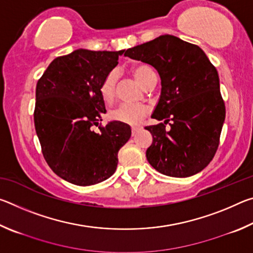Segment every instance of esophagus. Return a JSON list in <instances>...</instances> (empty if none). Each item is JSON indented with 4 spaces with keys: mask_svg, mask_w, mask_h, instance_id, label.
<instances>
[{
    "mask_svg": "<svg viewBox=\"0 0 253 253\" xmlns=\"http://www.w3.org/2000/svg\"><path fill=\"white\" fill-rule=\"evenodd\" d=\"M140 129H142V128H140V127H131V135L132 136L137 135L140 131Z\"/></svg>",
    "mask_w": 253,
    "mask_h": 253,
    "instance_id": "obj_1",
    "label": "esophagus"
}]
</instances>
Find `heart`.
Wrapping results in <instances>:
<instances>
[{"label":"heart","mask_w":253,"mask_h":253,"mask_svg":"<svg viewBox=\"0 0 253 253\" xmlns=\"http://www.w3.org/2000/svg\"><path fill=\"white\" fill-rule=\"evenodd\" d=\"M155 74V70L148 65H138L132 69V75L140 84H144L149 76ZM117 75L110 71L105 76L99 85V93L105 102H110L114 99L115 87H116ZM149 111V107L144 104H122L109 113L111 121L119 122L127 125H137L142 122Z\"/></svg>","instance_id":"obj_1"}]
</instances>
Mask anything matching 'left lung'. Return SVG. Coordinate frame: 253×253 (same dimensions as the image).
Here are the masks:
<instances>
[{"label":"left lung","mask_w":253,"mask_h":253,"mask_svg":"<svg viewBox=\"0 0 253 253\" xmlns=\"http://www.w3.org/2000/svg\"><path fill=\"white\" fill-rule=\"evenodd\" d=\"M124 55L153 66L161 77L152 118L164 123L145 127L153 136L148 163L172 177L201 172L215 155L225 119L215 67L200 46L169 34L127 49Z\"/></svg>","instance_id":"left-lung-1"}]
</instances>
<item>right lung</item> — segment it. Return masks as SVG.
I'll list each match as a JSON object with an SVG mask.
<instances>
[{"label":"right lung","instance_id":"obj_1","mask_svg":"<svg viewBox=\"0 0 253 253\" xmlns=\"http://www.w3.org/2000/svg\"><path fill=\"white\" fill-rule=\"evenodd\" d=\"M121 51L78 49L55 58L38 80L34 126L50 169L65 181L80 186L109 178L118 152L130 138L129 125L110 122L99 85L118 65Z\"/></svg>","mask_w":253,"mask_h":253}]
</instances>
